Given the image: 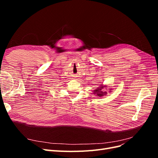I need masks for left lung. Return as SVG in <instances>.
Listing matches in <instances>:
<instances>
[{
    "label": "left lung",
    "mask_w": 158,
    "mask_h": 158,
    "mask_svg": "<svg viewBox=\"0 0 158 158\" xmlns=\"http://www.w3.org/2000/svg\"><path fill=\"white\" fill-rule=\"evenodd\" d=\"M104 88H106V85H103V84H102L99 88H96V89H95L94 91V94L96 95L97 96H99V97H102V96H103V95H106V94H107V92H106V91L103 92V89ZM111 92V89H110L109 92Z\"/></svg>",
    "instance_id": "obj_1"
}]
</instances>
